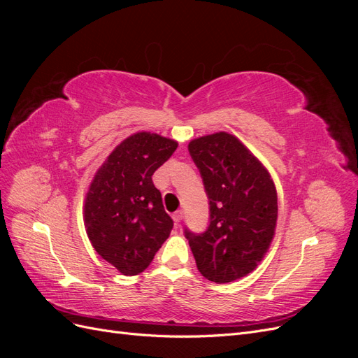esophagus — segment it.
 Instances as JSON below:
<instances>
[{
	"instance_id": "obj_1",
	"label": "esophagus",
	"mask_w": 358,
	"mask_h": 358,
	"mask_svg": "<svg viewBox=\"0 0 358 358\" xmlns=\"http://www.w3.org/2000/svg\"><path fill=\"white\" fill-rule=\"evenodd\" d=\"M182 218H183V210H176L175 213H173V221H175L176 225H179Z\"/></svg>"
}]
</instances>
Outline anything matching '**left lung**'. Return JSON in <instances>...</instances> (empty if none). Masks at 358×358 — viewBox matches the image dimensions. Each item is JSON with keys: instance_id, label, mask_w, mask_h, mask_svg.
<instances>
[{"instance_id": "1", "label": "left lung", "mask_w": 358, "mask_h": 358, "mask_svg": "<svg viewBox=\"0 0 358 358\" xmlns=\"http://www.w3.org/2000/svg\"><path fill=\"white\" fill-rule=\"evenodd\" d=\"M189 155L209 200V225L183 234L199 272L216 284L231 282L257 267L273 239L278 196L267 170L229 133L192 140Z\"/></svg>"}]
</instances>
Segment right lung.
<instances>
[{
    "label": "right lung",
    "instance_id": "right-lung-1",
    "mask_svg": "<svg viewBox=\"0 0 358 358\" xmlns=\"http://www.w3.org/2000/svg\"><path fill=\"white\" fill-rule=\"evenodd\" d=\"M176 148L175 140L137 133L113 150L90 187L86 233L95 251L127 276L143 272L173 229L152 175Z\"/></svg>",
    "mask_w": 358,
    "mask_h": 358
}]
</instances>
